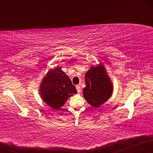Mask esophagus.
Returning a JSON list of instances; mask_svg holds the SVG:
<instances>
[{
    "label": "esophagus",
    "mask_w": 153,
    "mask_h": 153,
    "mask_svg": "<svg viewBox=\"0 0 153 153\" xmlns=\"http://www.w3.org/2000/svg\"><path fill=\"white\" fill-rule=\"evenodd\" d=\"M76 89H77V91H78V93H80V91H81V88L79 85H76Z\"/></svg>",
    "instance_id": "esophagus-1"
}]
</instances>
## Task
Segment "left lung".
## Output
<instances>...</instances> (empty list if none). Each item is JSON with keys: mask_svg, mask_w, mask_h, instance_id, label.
Returning <instances> with one entry per match:
<instances>
[{"mask_svg": "<svg viewBox=\"0 0 153 153\" xmlns=\"http://www.w3.org/2000/svg\"><path fill=\"white\" fill-rule=\"evenodd\" d=\"M85 80L83 96L91 106L99 107L109 99L113 88L102 65L91 67L85 73Z\"/></svg>", "mask_w": 153, "mask_h": 153, "instance_id": "1", "label": "left lung"}]
</instances>
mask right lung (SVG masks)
Segmentation results:
<instances>
[{"mask_svg": "<svg viewBox=\"0 0 153 153\" xmlns=\"http://www.w3.org/2000/svg\"><path fill=\"white\" fill-rule=\"evenodd\" d=\"M42 99L47 104L57 109L77 91L71 79L60 68L50 71L40 85Z\"/></svg>", "mask_w": 153, "mask_h": 153, "instance_id": "obj_1", "label": "right lung"}]
</instances>
